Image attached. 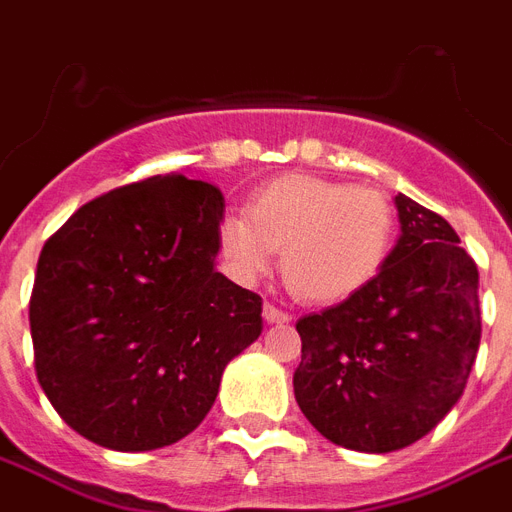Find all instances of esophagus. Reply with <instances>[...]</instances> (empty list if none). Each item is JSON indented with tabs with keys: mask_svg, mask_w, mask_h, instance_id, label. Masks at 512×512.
<instances>
[{
	"mask_svg": "<svg viewBox=\"0 0 512 512\" xmlns=\"http://www.w3.org/2000/svg\"><path fill=\"white\" fill-rule=\"evenodd\" d=\"M263 316L268 324H289V321H292V313L281 311V308H276V305L271 303L263 305Z\"/></svg>",
	"mask_w": 512,
	"mask_h": 512,
	"instance_id": "obj_1",
	"label": "esophagus"
}]
</instances>
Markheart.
<instances>
[{
    "label": "heart",
    "mask_w": 512,
    "mask_h": 512,
    "mask_svg": "<svg viewBox=\"0 0 512 512\" xmlns=\"http://www.w3.org/2000/svg\"><path fill=\"white\" fill-rule=\"evenodd\" d=\"M231 271L255 281L284 249L287 287L308 303L337 305L372 287L396 241V212L372 188L316 175H281L257 188L249 212L217 228Z\"/></svg>",
    "instance_id": "1"
}]
</instances>
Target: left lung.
Returning <instances> with one entry per match:
<instances>
[{"instance_id":"8db88e82","label":"left lung","mask_w":512,"mask_h":512,"mask_svg":"<svg viewBox=\"0 0 512 512\" xmlns=\"http://www.w3.org/2000/svg\"><path fill=\"white\" fill-rule=\"evenodd\" d=\"M398 241L372 287L297 321L295 398L332 444L388 454L452 412L481 342L478 268L444 217L404 193Z\"/></svg>"}]
</instances>
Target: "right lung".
Here are the masks:
<instances>
[{
	"label": "right lung",
	"mask_w": 512,
	"mask_h": 512,
	"mask_svg": "<svg viewBox=\"0 0 512 512\" xmlns=\"http://www.w3.org/2000/svg\"><path fill=\"white\" fill-rule=\"evenodd\" d=\"M223 193L156 175L92 199L47 239L31 292L36 377L68 428L151 452L207 417L263 300L217 271Z\"/></svg>",
	"instance_id": "1"
}]
</instances>
